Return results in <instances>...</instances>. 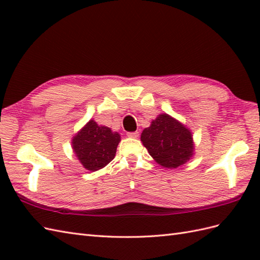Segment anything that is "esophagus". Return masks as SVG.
Segmentation results:
<instances>
[{
	"instance_id": "34e87169",
	"label": "esophagus",
	"mask_w": 260,
	"mask_h": 260,
	"mask_svg": "<svg viewBox=\"0 0 260 260\" xmlns=\"http://www.w3.org/2000/svg\"><path fill=\"white\" fill-rule=\"evenodd\" d=\"M140 135V132H131V133H127V136L128 137H132V139H137Z\"/></svg>"
}]
</instances>
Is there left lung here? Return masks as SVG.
<instances>
[{"instance_id":"obj_1","label":"left lung","mask_w":260,"mask_h":260,"mask_svg":"<svg viewBox=\"0 0 260 260\" xmlns=\"http://www.w3.org/2000/svg\"><path fill=\"white\" fill-rule=\"evenodd\" d=\"M141 141L150 155L165 169H176L194 155L192 132L169 114H159L142 132Z\"/></svg>"}]
</instances>
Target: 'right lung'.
Listing matches in <instances>:
<instances>
[{
    "mask_svg": "<svg viewBox=\"0 0 260 260\" xmlns=\"http://www.w3.org/2000/svg\"><path fill=\"white\" fill-rule=\"evenodd\" d=\"M119 142L120 135L117 132L90 119L73 137L71 145L82 167L95 172L106 167L115 157Z\"/></svg>",
    "mask_w": 260,
    "mask_h": 260,
    "instance_id": "right-lung-1",
    "label": "right lung"
}]
</instances>
